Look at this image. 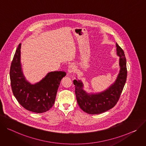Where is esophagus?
<instances>
[{
	"label": "esophagus",
	"instance_id": "1",
	"mask_svg": "<svg viewBox=\"0 0 146 146\" xmlns=\"http://www.w3.org/2000/svg\"><path fill=\"white\" fill-rule=\"evenodd\" d=\"M68 72L71 74V73L75 72V71L76 70V67H75V66H74V65L71 64L68 67Z\"/></svg>",
	"mask_w": 146,
	"mask_h": 146
}]
</instances>
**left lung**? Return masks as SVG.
Segmentation results:
<instances>
[{"label": "left lung", "instance_id": "left-lung-1", "mask_svg": "<svg viewBox=\"0 0 146 146\" xmlns=\"http://www.w3.org/2000/svg\"><path fill=\"white\" fill-rule=\"evenodd\" d=\"M117 53L119 56L120 71L116 81L108 89L98 94H89L83 89L80 80H74L75 95L79 107L89 114H99L114 107L118 102L127 78L126 60L122 48L117 43Z\"/></svg>", "mask_w": 146, "mask_h": 146}]
</instances>
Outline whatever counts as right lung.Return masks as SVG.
<instances>
[{"instance_id": "obj_1", "label": "right lung", "mask_w": 146, "mask_h": 146, "mask_svg": "<svg viewBox=\"0 0 146 146\" xmlns=\"http://www.w3.org/2000/svg\"><path fill=\"white\" fill-rule=\"evenodd\" d=\"M21 43L19 44L11 64L10 78L13 93L18 102L26 110L36 113L49 110L53 106L63 71L48 73L40 81L31 85L25 80L20 63Z\"/></svg>"}]
</instances>
